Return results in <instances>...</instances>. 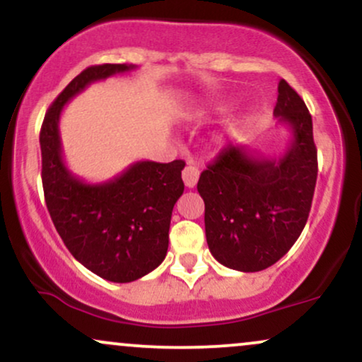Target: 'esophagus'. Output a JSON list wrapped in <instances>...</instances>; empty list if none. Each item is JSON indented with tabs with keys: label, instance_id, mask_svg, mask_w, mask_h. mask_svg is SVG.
Segmentation results:
<instances>
[{
	"label": "esophagus",
	"instance_id": "obj_1",
	"mask_svg": "<svg viewBox=\"0 0 362 362\" xmlns=\"http://www.w3.org/2000/svg\"><path fill=\"white\" fill-rule=\"evenodd\" d=\"M182 178H184V184L187 189H194L199 180V168L194 167V165H187L184 172H182Z\"/></svg>",
	"mask_w": 362,
	"mask_h": 362
}]
</instances>
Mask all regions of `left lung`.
I'll use <instances>...</instances> for the list:
<instances>
[{"label": "left lung", "instance_id": "left-lung-1", "mask_svg": "<svg viewBox=\"0 0 362 362\" xmlns=\"http://www.w3.org/2000/svg\"><path fill=\"white\" fill-rule=\"evenodd\" d=\"M274 115L293 132L277 160L226 146L201 173L206 240L219 264L259 272L284 257L308 219L318 161L313 122L300 95L281 80Z\"/></svg>", "mask_w": 362, "mask_h": 362}]
</instances>
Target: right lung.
Wrapping results in <instances>:
<instances>
[{"label":"right lung","mask_w":362,"mask_h":362,"mask_svg":"<svg viewBox=\"0 0 362 362\" xmlns=\"http://www.w3.org/2000/svg\"><path fill=\"white\" fill-rule=\"evenodd\" d=\"M134 68H86L52 102L40 129L44 197L54 226L74 259L112 282H132L163 262L173 206L184 192L185 163L138 161L109 182L86 184L62 161L59 117L90 83Z\"/></svg>","instance_id":"obj_1"}]
</instances>
